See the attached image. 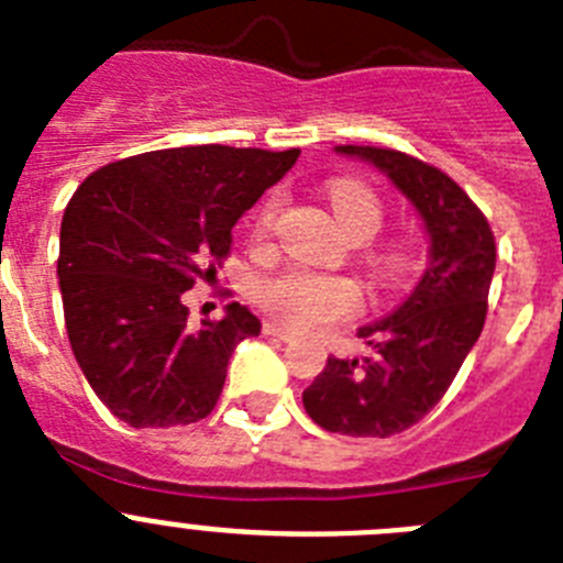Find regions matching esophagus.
I'll use <instances>...</instances> for the list:
<instances>
[{
  "mask_svg": "<svg viewBox=\"0 0 563 563\" xmlns=\"http://www.w3.org/2000/svg\"><path fill=\"white\" fill-rule=\"evenodd\" d=\"M265 335L278 338V341H292V338H296V332L287 330V327H282V324H276V321H265Z\"/></svg>",
  "mask_w": 563,
  "mask_h": 563,
  "instance_id": "esophagus-1",
  "label": "esophagus"
}]
</instances>
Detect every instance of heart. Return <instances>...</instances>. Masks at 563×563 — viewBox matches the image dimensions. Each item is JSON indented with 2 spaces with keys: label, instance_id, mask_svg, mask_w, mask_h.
Returning a JSON list of instances; mask_svg holds the SVG:
<instances>
[{
  "label": "heart",
  "instance_id": "1",
  "mask_svg": "<svg viewBox=\"0 0 563 563\" xmlns=\"http://www.w3.org/2000/svg\"><path fill=\"white\" fill-rule=\"evenodd\" d=\"M330 200L335 208L343 231L357 242L375 236L386 220V202L361 177H341L330 183ZM282 200L271 197L256 213V236H271L276 228ZM411 267L409 239H389L377 251L375 271L383 278H400ZM258 305L265 307L273 318L290 327H324L341 318H350L361 310L363 292L361 287L346 276H327V273L307 271V267H287L276 276L265 278L258 285Z\"/></svg>",
  "mask_w": 563,
  "mask_h": 563
}]
</instances>
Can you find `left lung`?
Instances as JSON below:
<instances>
[{
    "mask_svg": "<svg viewBox=\"0 0 563 563\" xmlns=\"http://www.w3.org/2000/svg\"><path fill=\"white\" fill-rule=\"evenodd\" d=\"M375 163L417 206L431 236V265L400 310L357 330L372 355L330 357L305 389L321 429L391 437L411 429L449 391L479 338L496 267V239L465 188L420 157L380 146H338Z\"/></svg>",
    "mask_w": 563,
    "mask_h": 563,
    "instance_id": "8db88e82",
    "label": "left lung"
}]
</instances>
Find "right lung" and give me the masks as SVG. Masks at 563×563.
<instances>
[{"label":"right lung","instance_id":"obj_1","mask_svg":"<svg viewBox=\"0 0 563 563\" xmlns=\"http://www.w3.org/2000/svg\"><path fill=\"white\" fill-rule=\"evenodd\" d=\"M301 148H157L92 172L67 202L58 245L69 346L98 400L132 429L208 417L228 361L262 324L247 307L191 324L183 292L217 276L233 225Z\"/></svg>","mask_w":563,"mask_h":563}]
</instances>
